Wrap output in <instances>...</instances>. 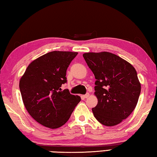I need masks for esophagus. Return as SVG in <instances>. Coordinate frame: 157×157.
I'll list each match as a JSON object with an SVG mask.
<instances>
[{
	"label": "esophagus",
	"mask_w": 157,
	"mask_h": 157,
	"mask_svg": "<svg viewBox=\"0 0 157 157\" xmlns=\"http://www.w3.org/2000/svg\"><path fill=\"white\" fill-rule=\"evenodd\" d=\"M89 93H88V94H85L84 95H82V98H83L84 99H85V98H89Z\"/></svg>",
	"instance_id": "1"
}]
</instances>
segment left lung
Here are the masks:
<instances>
[{
	"mask_svg": "<svg viewBox=\"0 0 157 157\" xmlns=\"http://www.w3.org/2000/svg\"><path fill=\"white\" fill-rule=\"evenodd\" d=\"M83 57L96 81L95 118L105 126H115L126 119L136 107L140 83L131 63L109 52H86Z\"/></svg>",
	"mask_w": 157,
	"mask_h": 157,
	"instance_id": "obj_1",
	"label": "left lung"
}]
</instances>
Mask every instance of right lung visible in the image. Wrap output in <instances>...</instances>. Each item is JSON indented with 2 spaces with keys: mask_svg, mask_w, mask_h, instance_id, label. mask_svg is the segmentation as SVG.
I'll use <instances>...</instances> for the list:
<instances>
[{
  "mask_svg": "<svg viewBox=\"0 0 157 157\" xmlns=\"http://www.w3.org/2000/svg\"><path fill=\"white\" fill-rule=\"evenodd\" d=\"M78 53L68 51L48 52L32 62L19 82L23 104L37 123L57 129L68 121L81 100L78 95L62 91L66 70Z\"/></svg>",
  "mask_w": 157,
  "mask_h": 157,
  "instance_id": "obj_1",
  "label": "right lung"
}]
</instances>
